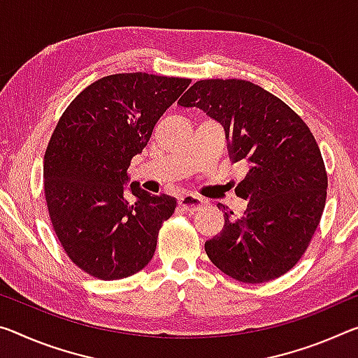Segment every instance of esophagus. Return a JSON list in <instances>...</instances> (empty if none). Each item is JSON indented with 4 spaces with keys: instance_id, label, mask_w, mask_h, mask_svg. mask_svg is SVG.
Returning <instances> with one entry per match:
<instances>
[{
    "instance_id": "esophagus-1",
    "label": "esophagus",
    "mask_w": 358,
    "mask_h": 358,
    "mask_svg": "<svg viewBox=\"0 0 358 358\" xmlns=\"http://www.w3.org/2000/svg\"><path fill=\"white\" fill-rule=\"evenodd\" d=\"M203 203H206L203 199H201L199 196H194V194H185L180 197V206L189 213H194L197 210H201L203 207Z\"/></svg>"
}]
</instances>
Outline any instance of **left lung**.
Listing matches in <instances>:
<instances>
[{
    "mask_svg": "<svg viewBox=\"0 0 358 358\" xmlns=\"http://www.w3.org/2000/svg\"><path fill=\"white\" fill-rule=\"evenodd\" d=\"M224 129L232 162L247 175L236 194L242 217L224 206V226L206 242L210 261L245 283L274 280L290 271L314 236L327 201V170L309 127L290 106L243 79H203L178 100Z\"/></svg>",
    "mask_w": 358,
    "mask_h": 358,
    "instance_id": "8db88e82",
    "label": "left lung"
}]
</instances>
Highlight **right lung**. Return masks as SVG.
Here are the masks:
<instances>
[{
  "label": "right lung",
  "mask_w": 358,
  "mask_h": 358,
  "mask_svg": "<svg viewBox=\"0 0 358 358\" xmlns=\"http://www.w3.org/2000/svg\"><path fill=\"white\" fill-rule=\"evenodd\" d=\"M191 79L119 73L99 79L68 105L44 155V192L54 231L89 275L117 280L150 263L175 197L129 183L127 169Z\"/></svg>",
  "instance_id": "1"
}]
</instances>
